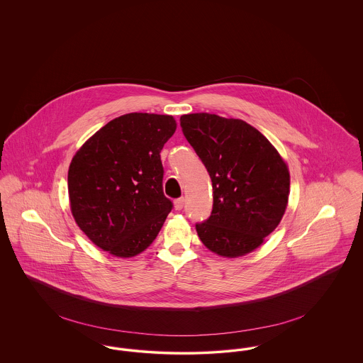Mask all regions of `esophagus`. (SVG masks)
Here are the masks:
<instances>
[{"instance_id": "obj_1", "label": "esophagus", "mask_w": 363, "mask_h": 363, "mask_svg": "<svg viewBox=\"0 0 363 363\" xmlns=\"http://www.w3.org/2000/svg\"><path fill=\"white\" fill-rule=\"evenodd\" d=\"M184 204H185V199H184V197H179V199H177V200L174 201V206H175L177 211H181V209L184 208Z\"/></svg>"}]
</instances>
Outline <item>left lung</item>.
Segmentation results:
<instances>
[{
	"label": "left lung",
	"mask_w": 363,
	"mask_h": 363,
	"mask_svg": "<svg viewBox=\"0 0 363 363\" xmlns=\"http://www.w3.org/2000/svg\"><path fill=\"white\" fill-rule=\"evenodd\" d=\"M179 122L212 181L211 216L196 223L200 240L223 257L250 253L284 215L290 193L286 163L257 129L242 120L196 113Z\"/></svg>",
	"instance_id": "obj_1"
}]
</instances>
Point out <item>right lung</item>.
<instances>
[{
  "label": "right lung",
  "instance_id": "1",
  "mask_svg": "<svg viewBox=\"0 0 363 363\" xmlns=\"http://www.w3.org/2000/svg\"><path fill=\"white\" fill-rule=\"evenodd\" d=\"M175 128L172 116L125 114L73 156L68 172L73 218L110 255L133 257L145 250L173 209L163 193L160 151Z\"/></svg>",
  "mask_w": 363,
  "mask_h": 363
}]
</instances>
